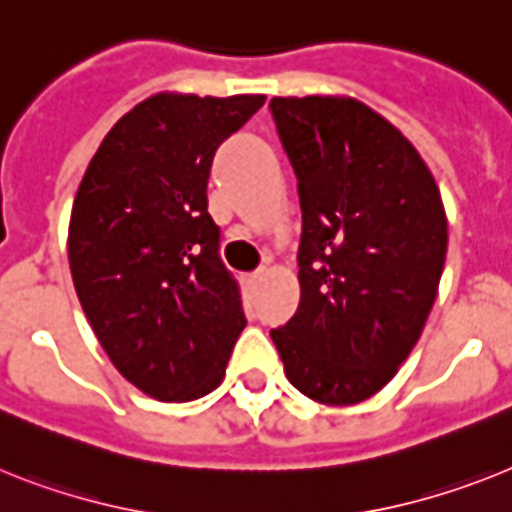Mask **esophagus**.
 I'll return each instance as SVG.
<instances>
[{"mask_svg":"<svg viewBox=\"0 0 512 512\" xmlns=\"http://www.w3.org/2000/svg\"><path fill=\"white\" fill-rule=\"evenodd\" d=\"M265 273H268V270L265 268H260V270H255V273H249V281L252 283H260L265 278Z\"/></svg>","mask_w":512,"mask_h":512,"instance_id":"esophagus-1","label":"esophagus"}]
</instances>
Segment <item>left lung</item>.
Segmentation results:
<instances>
[{"mask_svg":"<svg viewBox=\"0 0 512 512\" xmlns=\"http://www.w3.org/2000/svg\"><path fill=\"white\" fill-rule=\"evenodd\" d=\"M302 205L299 309L270 330L286 377L328 406L367 401L422 336L448 252L435 176L362 101L273 98Z\"/></svg>","mask_w":512,"mask_h":512,"instance_id":"obj_1","label":"left lung"}]
</instances>
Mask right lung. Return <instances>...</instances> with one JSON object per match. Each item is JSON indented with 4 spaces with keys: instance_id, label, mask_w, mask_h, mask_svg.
I'll return each mask as SVG.
<instances>
[{
    "instance_id": "add662e5",
    "label": "right lung",
    "mask_w": 512,
    "mask_h": 512,
    "mask_svg": "<svg viewBox=\"0 0 512 512\" xmlns=\"http://www.w3.org/2000/svg\"><path fill=\"white\" fill-rule=\"evenodd\" d=\"M265 96L158 93L127 111L85 169L70 270L90 328L127 380L158 401L221 385L247 325L208 213L218 145Z\"/></svg>"
}]
</instances>
